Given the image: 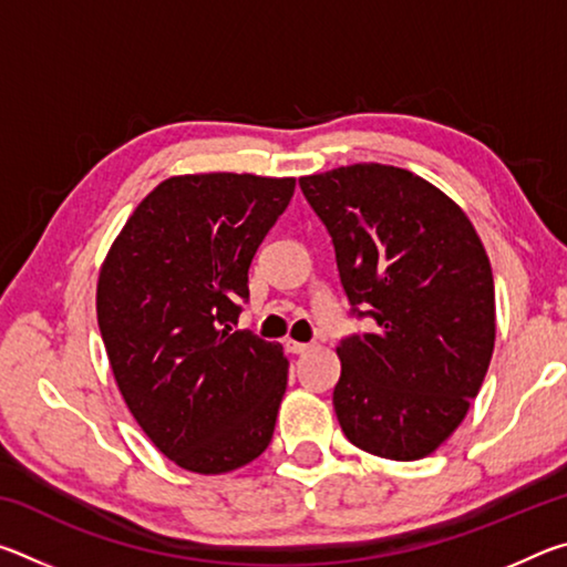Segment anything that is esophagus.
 I'll return each mask as SVG.
<instances>
[{
	"label": "esophagus",
	"mask_w": 567,
	"mask_h": 567,
	"mask_svg": "<svg viewBox=\"0 0 567 567\" xmlns=\"http://www.w3.org/2000/svg\"><path fill=\"white\" fill-rule=\"evenodd\" d=\"M312 350V344H307V342H295V340H287V352H292V354H305V352H310Z\"/></svg>",
	"instance_id": "obj_1"
}]
</instances>
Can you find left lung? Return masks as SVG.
<instances>
[{"mask_svg": "<svg viewBox=\"0 0 567 567\" xmlns=\"http://www.w3.org/2000/svg\"><path fill=\"white\" fill-rule=\"evenodd\" d=\"M328 227L350 305L375 332L340 342L332 392L364 453L420 460L445 443L483 388L495 348V285L473 223L433 182L378 162L300 177Z\"/></svg>", "mask_w": 567, "mask_h": 567, "instance_id": "left-lung-1", "label": "left lung"}]
</instances>
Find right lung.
<instances>
[{"mask_svg": "<svg viewBox=\"0 0 567 567\" xmlns=\"http://www.w3.org/2000/svg\"><path fill=\"white\" fill-rule=\"evenodd\" d=\"M292 192L295 177H167L100 267L97 322L124 405L189 473H229L272 440L290 362L233 324L257 247Z\"/></svg>", "mask_w": 567, "mask_h": 567, "instance_id": "right-lung-1", "label": "right lung"}]
</instances>
